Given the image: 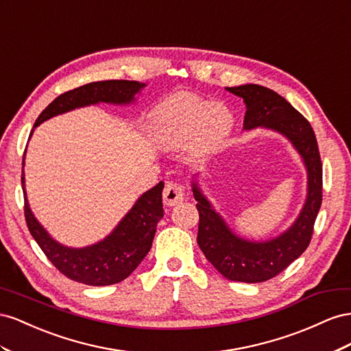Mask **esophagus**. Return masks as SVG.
I'll return each mask as SVG.
<instances>
[{"instance_id": "34e87169", "label": "esophagus", "mask_w": 351, "mask_h": 351, "mask_svg": "<svg viewBox=\"0 0 351 351\" xmlns=\"http://www.w3.org/2000/svg\"><path fill=\"white\" fill-rule=\"evenodd\" d=\"M184 199V186L176 182H169L163 191V203L169 207L179 204Z\"/></svg>"}]
</instances>
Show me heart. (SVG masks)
<instances>
[{"label":"heart","instance_id":"b5f03b06","mask_svg":"<svg viewBox=\"0 0 351 351\" xmlns=\"http://www.w3.org/2000/svg\"><path fill=\"white\" fill-rule=\"evenodd\" d=\"M148 128L156 144L166 152L191 145V157L197 163H204L232 132L234 117L223 106L176 94L153 110L148 116Z\"/></svg>","mask_w":351,"mask_h":351}]
</instances>
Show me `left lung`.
Instances as JSON below:
<instances>
[{
	"label": "left lung",
	"mask_w": 351,
	"mask_h": 351,
	"mask_svg": "<svg viewBox=\"0 0 351 351\" xmlns=\"http://www.w3.org/2000/svg\"><path fill=\"white\" fill-rule=\"evenodd\" d=\"M226 91L244 99V129L262 126L284 135L302 156L307 170V197L302 212L285 232L262 243L235 235L198 184L193 182L199 215L197 243L206 258L226 279L256 284L281 274L308 247L322 204V162L312 126L284 97L254 84L226 88Z\"/></svg>",
	"instance_id": "8db88e82"
}]
</instances>
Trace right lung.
Segmentation results:
<instances>
[{
  "instance_id": "right-lung-1",
  "label": "right lung",
  "mask_w": 351,
  "mask_h": 351,
  "mask_svg": "<svg viewBox=\"0 0 351 351\" xmlns=\"http://www.w3.org/2000/svg\"><path fill=\"white\" fill-rule=\"evenodd\" d=\"M144 86L145 84H139L136 81H101L75 88L72 91L58 95L51 104H48V107L36 119L34 129L48 119L79 107L98 103L131 104L135 101V95ZM32 132L29 138L32 136ZM22 188L25 195V217L29 232L41 247L49 262L60 272L72 281L85 285H113L122 282L123 279L131 275L148 254L158 220L163 217L162 191L165 184L158 182L136 199L134 207L120 220L108 237L93 245L72 248L57 243L34 216L27 203L23 172Z\"/></svg>"
}]
</instances>
